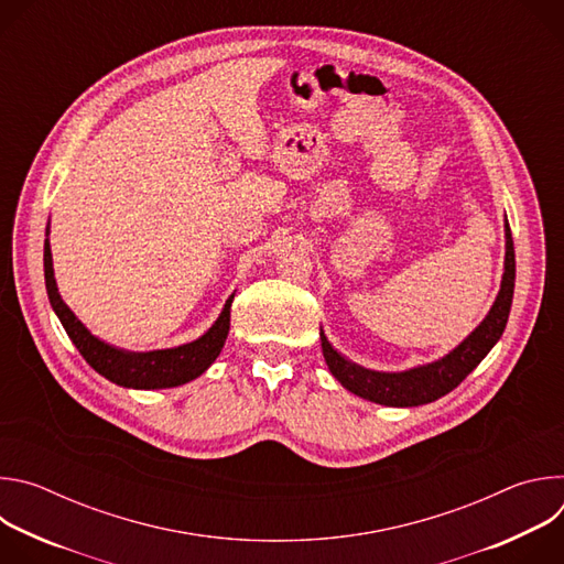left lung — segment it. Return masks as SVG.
Masks as SVG:
<instances>
[{"instance_id":"1","label":"left lung","mask_w":564,"mask_h":564,"mask_svg":"<svg viewBox=\"0 0 564 564\" xmlns=\"http://www.w3.org/2000/svg\"><path fill=\"white\" fill-rule=\"evenodd\" d=\"M505 274L500 283V292L489 310V314L481 318V324L448 355L415 366L409 370L399 372H381L364 368L348 357H344L335 346L328 341L324 328H321V350H324L326 364L333 372V377L352 394L375 401L381 406H394V409H411L431 404V401L444 397L453 388H457L468 372L477 368V364L485 359L491 348L500 341L509 312L513 301V285H516V252H513V238L509 229V220H505Z\"/></svg>"}]
</instances>
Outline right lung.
Segmentation results:
<instances>
[{
	"label": "right lung",
	"mask_w": 564,
	"mask_h": 564,
	"mask_svg": "<svg viewBox=\"0 0 564 564\" xmlns=\"http://www.w3.org/2000/svg\"><path fill=\"white\" fill-rule=\"evenodd\" d=\"M44 281H46V294H48L51 307L57 314L59 324L64 326L73 346L79 350V355L87 359V364L96 372H100L105 379L122 388L160 390V388H176L187 381H194L216 361L229 333V307H231L234 294H229V299L225 301L212 328L203 337L189 344H183L176 348H163V350L133 352V350H124L102 341L73 314V310L62 301L57 292L53 254L48 243V227H46V240H44Z\"/></svg>",
	"instance_id": "1"
}]
</instances>
